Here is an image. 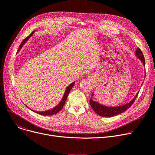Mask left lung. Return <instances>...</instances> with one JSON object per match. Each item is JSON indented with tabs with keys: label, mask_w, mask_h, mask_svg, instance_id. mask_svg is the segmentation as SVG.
Returning <instances> with one entry per match:
<instances>
[{
	"label": "left lung",
	"mask_w": 155,
	"mask_h": 155,
	"mask_svg": "<svg viewBox=\"0 0 155 155\" xmlns=\"http://www.w3.org/2000/svg\"><path fill=\"white\" fill-rule=\"evenodd\" d=\"M135 54L137 57L138 59H140L143 65L145 67V60H144L143 54L142 51H141L140 49L138 47L136 49ZM143 84H142V85H143ZM138 93L139 92H137V94L134 97L133 100H131L129 102H128L124 105H120V106H116V107L106 106V105H104L99 103L98 102L93 101L92 98H91L90 99V104L91 105L92 108L93 109V110L100 116L106 117H112L116 116L117 115L120 114H121V113L125 112L127 109H128L130 107H131L133 105V104L134 103L136 98L137 97ZM93 96H94V93H92V97H93Z\"/></svg>",
	"instance_id": "1"
}]
</instances>
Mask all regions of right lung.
<instances>
[{
	"instance_id": "right-lung-1",
	"label": "right lung",
	"mask_w": 155,
	"mask_h": 155,
	"mask_svg": "<svg viewBox=\"0 0 155 155\" xmlns=\"http://www.w3.org/2000/svg\"><path fill=\"white\" fill-rule=\"evenodd\" d=\"M35 31V30L32 31V32H31V33L30 35H29L27 38H26L25 39H24L22 41L21 44L20 45L19 47V48H18V52H17V53H18V52L21 50V49L22 48V46L27 42V41L30 38V37H31V36H32V35H33ZM74 84H75V82H73V83H71V84H70V85L67 87V88H66V90H65L64 94V95H63V98H62L61 101H60V102L58 105H56V106H55L54 107H53V109H50V110H46V111H43V112L41 111V112H39V111H35V110H32V109L29 108L28 107L30 110H31L32 111H33V112H36V113L42 115V116H51V115L56 114H57L59 111H60V110H61V109L63 107L64 105V104H65V102H66V100H67V97H68V94L70 93V91L71 90V88H72L73 86L74 85Z\"/></svg>"
}]
</instances>
